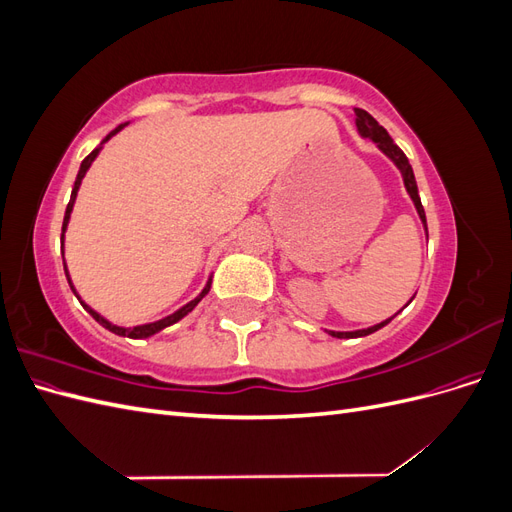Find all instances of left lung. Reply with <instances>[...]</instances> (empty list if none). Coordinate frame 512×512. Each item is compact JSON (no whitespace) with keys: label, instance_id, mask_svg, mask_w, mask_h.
Masks as SVG:
<instances>
[{"label":"left lung","instance_id":"8db88e82","mask_svg":"<svg viewBox=\"0 0 512 512\" xmlns=\"http://www.w3.org/2000/svg\"><path fill=\"white\" fill-rule=\"evenodd\" d=\"M354 115H356V119H354V123H356V132L361 134V138H369V141H374V143H376V147L384 153V156L389 158V160L399 168L401 179H404V185H406V192H408V196L412 198L414 209H416L418 218H421L423 228H425V232H427L425 209H423V205H421V196H418L416 179H414L412 166H410V162H408V158H406V153L401 151V149L393 143V138L389 136V132H386V130L380 126V123H378L374 117H371L367 111H363V108H354ZM427 237H429V235H427ZM412 299H414V297H412ZM412 299H410V301H412ZM410 301H408L406 305H410ZM406 305H404V307H406ZM399 312H401V309H399ZM399 312H397V314H399ZM397 314H395V316H397ZM395 316H391V318H386V320H382V322L374 324V327L359 329V331H329V329H324V331H327L331 337H337V339L365 337V335H369V333H376L378 329L386 327V324H389Z\"/></svg>","mask_w":512,"mask_h":512}]
</instances>
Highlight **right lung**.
Returning <instances> with one entry per match:
<instances>
[{"mask_svg":"<svg viewBox=\"0 0 512 512\" xmlns=\"http://www.w3.org/2000/svg\"><path fill=\"white\" fill-rule=\"evenodd\" d=\"M128 123H121V126H117L111 134H106V138L104 141L89 153V156L81 162V168H79V175H76V181H74V188H72V194H70V203H68V207H66V215H64V226H61V256H64V239H66V230H68V224H70V213H72V207H74V203H76V194H79V188H81V181L85 179V175H87V170H89V166L94 164V160L98 158V153L102 151V147H104V143H108L111 141V138L117 134V132H121L123 128H126ZM64 271H66V277H68V284H70V288H72V292L76 294V299L81 301V305L87 309V312L91 314V318H94L98 324H102L104 329H108L111 333H115V335H121V337H130V339H145V337H151V335H156V333H160L162 329H166V327H170V324H175V322H179L181 318H185L188 316L192 309L203 301V297L205 294L209 292V288H211V277L213 275H209V280H207V284H205V288L200 290V294L196 299H192L190 303H185L183 307H179L177 312H173L170 316H166V318H162V320H156V322H147V324H138V327H119V324H113L111 320H106L104 316H100L94 307H89L81 297H79V292H76V288H74V284H72V280H70V273H68V267H66V260H64Z\"/></svg>","mask_w":512,"mask_h":512,"instance_id":"1","label":"right lung"}]
</instances>
